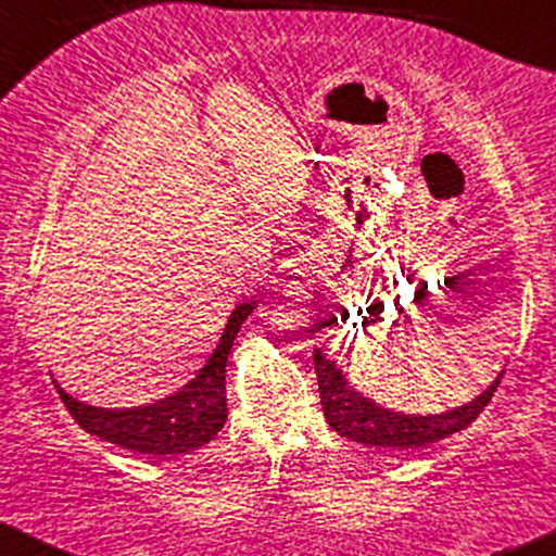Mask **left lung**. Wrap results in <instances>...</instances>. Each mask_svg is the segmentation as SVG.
<instances>
[{"label":"left lung","mask_w":556,"mask_h":556,"mask_svg":"<svg viewBox=\"0 0 556 556\" xmlns=\"http://www.w3.org/2000/svg\"><path fill=\"white\" fill-rule=\"evenodd\" d=\"M314 363L324 416H327L331 429L340 437H348L366 446H379L384 452H413L439 442L450 433L468 429L494 397L504 376V371L496 376L494 384L483 394H478L473 402L455 407V410H446L442 416H402V413L384 410L376 402L363 397L361 392H355L344 381L340 368L324 358L318 348L314 350Z\"/></svg>","instance_id":"obj_1"}]
</instances>
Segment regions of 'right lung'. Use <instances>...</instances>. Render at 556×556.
Wrapping results in <instances>:
<instances>
[{
	"mask_svg": "<svg viewBox=\"0 0 556 556\" xmlns=\"http://www.w3.org/2000/svg\"><path fill=\"white\" fill-rule=\"evenodd\" d=\"M253 308H256V300L240 303L232 311L219 348L214 350L201 374L167 400L132 407V410H104V407H91L73 400L62 392L60 384H56V392L80 429L123 450L154 457L185 455V452L198 450L212 442L227 420V355L242 321L253 314Z\"/></svg>",
	"mask_w": 556,
	"mask_h": 556,
	"instance_id": "add662e5",
	"label": "right lung"
}]
</instances>
